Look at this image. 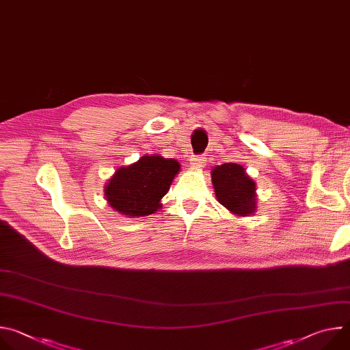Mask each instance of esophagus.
<instances>
[{
	"label": "esophagus",
	"mask_w": 350,
	"mask_h": 350,
	"mask_svg": "<svg viewBox=\"0 0 350 350\" xmlns=\"http://www.w3.org/2000/svg\"><path fill=\"white\" fill-rule=\"evenodd\" d=\"M206 165V158L202 155H195L191 159V166L192 167H204Z\"/></svg>",
	"instance_id": "obj_1"
}]
</instances>
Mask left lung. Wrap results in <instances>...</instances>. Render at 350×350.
<instances>
[{
    "mask_svg": "<svg viewBox=\"0 0 350 350\" xmlns=\"http://www.w3.org/2000/svg\"><path fill=\"white\" fill-rule=\"evenodd\" d=\"M212 183L217 201L230 212L249 216L256 211L255 183L237 163H223L212 170Z\"/></svg>",
    "mask_w": 350,
    "mask_h": 350,
    "instance_id": "left-lung-1",
    "label": "left lung"
}]
</instances>
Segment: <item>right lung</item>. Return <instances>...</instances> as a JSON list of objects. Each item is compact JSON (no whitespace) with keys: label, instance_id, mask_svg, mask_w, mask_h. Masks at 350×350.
Here are the masks:
<instances>
[{"label":"right lung","instance_id":"1","mask_svg":"<svg viewBox=\"0 0 350 350\" xmlns=\"http://www.w3.org/2000/svg\"><path fill=\"white\" fill-rule=\"evenodd\" d=\"M180 163L158 155H145L138 162L120 167L107 184L105 195L116 212L139 217L155 213L162 205Z\"/></svg>","mask_w":350,"mask_h":350}]
</instances>
